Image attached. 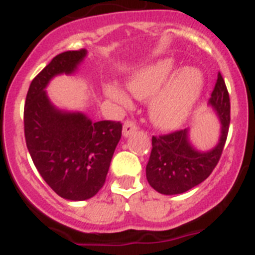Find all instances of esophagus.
Masks as SVG:
<instances>
[{"mask_svg": "<svg viewBox=\"0 0 255 255\" xmlns=\"http://www.w3.org/2000/svg\"><path fill=\"white\" fill-rule=\"evenodd\" d=\"M136 130H138V125H136V123H135L134 120H126L125 123H124V128H123L124 136H129V135L134 134Z\"/></svg>", "mask_w": 255, "mask_h": 255, "instance_id": "obj_1", "label": "esophagus"}]
</instances>
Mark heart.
Returning <instances> with one entry per match:
<instances>
[{
    "label": "heart",
    "instance_id": "obj_1",
    "mask_svg": "<svg viewBox=\"0 0 255 255\" xmlns=\"http://www.w3.org/2000/svg\"><path fill=\"white\" fill-rule=\"evenodd\" d=\"M173 69L170 60L159 61L139 70L129 82L130 92L139 98L155 96L149 106L150 119L161 129H175L185 123L203 88V75L197 69L180 70L169 81ZM106 93L121 105H129L128 96L115 85H107Z\"/></svg>",
    "mask_w": 255,
    "mask_h": 255
}]
</instances>
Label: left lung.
<instances>
[{"label": "left lung", "mask_w": 255, "mask_h": 255, "mask_svg": "<svg viewBox=\"0 0 255 255\" xmlns=\"http://www.w3.org/2000/svg\"><path fill=\"white\" fill-rule=\"evenodd\" d=\"M209 103L222 124L220 143L209 152H198L191 147L186 129L152 136L145 175L149 185L161 194L175 195L190 190L203 182L217 166L230 126V96L221 73L217 75Z\"/></svg>", "instance_id": "1"}]
</instances>
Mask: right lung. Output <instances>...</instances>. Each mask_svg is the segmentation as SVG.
Returning a JSON list of instances; mask_svg holds the SVG:
<instances>
[{
	"mask_svg": "<svg viewBox=\"0 0 255 255\" xmlns=\"http://www.w3.org/2000/svg\"><path fill=\"white\" fill-rule=\"evenodd\" d=\"M85 55L82 48L55 56L30 83L24 106V135L33 163L49 188L69 200L89 199L105 185L123 131L120 121L92 123L83 114L58 111L47 98L49 79L73 73Z\"/></svg>",
	"mask_w": 255,
	"mask_h": 255,
	"instance_id": "add662e5",
	"label": "right lung"
}]
</instances>
